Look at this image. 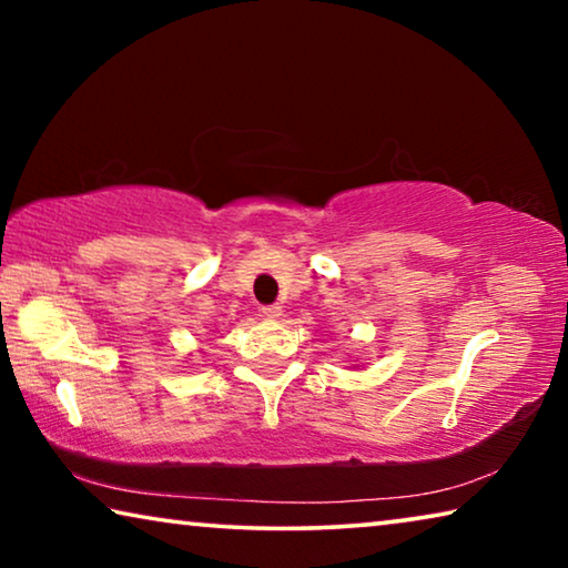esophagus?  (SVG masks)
<instances>
[{"mask_svg": "<svg viewBox=\"0 0 568 568\" xmlns=\"http://www.w3.org/2000/svg\"><path fill=\"white\" fill-rule=\"evenodd\" d=\"M263 315L267 321H277L283 315V305H265L263 307Z\"/></svg>", "mask_w": 568, "mask_h": 568, "instance_id": "obj_1", "label": "esophagus"}]
</instances>
